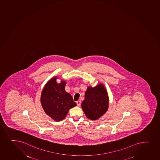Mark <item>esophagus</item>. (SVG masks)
<instances>
[{
    "instance_id": "esophagus-1",
    "label": "esophagus",
    "mask_w": 160,
    "mask_h": 160,
    "mask_svg": "<svg viewBox=\"0 0 160 160\" xmlns=\"http://www.w3.org/2000/svg\"><path fill=\"white\" fill-rule=\"evenodd\" d=\"M76 103H77V105H78V106H80V105H81V102L80 101H77V102H76Z\"/></svg>"
}]
</instances>
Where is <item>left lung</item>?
I'll list each match as a JSON object with an SVG mask.
<instances>
[{
	"label": "left lung",
	"instance_id": "left-lung-1",
	"mask_svg": "<svg viewBox=\"0 0 160 160\" xmlns=\"http://www.w3.org/2000/svg\"><path fill=\"white\" fill-rule=\"evenodd\" d=\"M109 98L104 84L99 83L95 87L88 86L82 103V111L91 120H97L108 111Z\"/></svg>",
	"mask_w": 160,
	"mask_h": 160
}]
</instances>
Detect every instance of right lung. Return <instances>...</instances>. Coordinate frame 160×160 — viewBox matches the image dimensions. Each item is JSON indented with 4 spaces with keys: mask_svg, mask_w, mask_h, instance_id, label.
I'll use <instances>...</instances> for the list:
<instances>
[{
    "mask_svg": "<svg viewBox=\"0 0 160 160\" xmlns=\"http://www.w3.org/2000/svg\"><path fill=\"white\" fill-rule=\"evenodd\" d=\"M55 76L45 85L41 93V103L46 114L55 121H61L66 118L69 109L76 106L71 95L66 92V82H56Z\"/></svg>",
    "mask_w": 160,
    "mask_h": 160,
    "instance_id": "add662e5",
    "label": "right lung"
}]
</instances>
